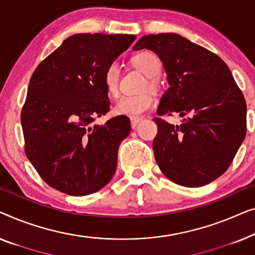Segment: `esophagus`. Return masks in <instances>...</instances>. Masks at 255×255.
I'll return each mask as SVG.
<instances>
[{"instance_id":"1","label":"esophagus","mask_w":255,"mask_h":255,"mask_svg":"<svg viewBox=\"0 0 255 255\" xmlns=\"http://www.w3.org/2000/svg\"><path fill=\"white\" fill-rule=\"evenodd\" d=\"M139 121H141V118H135V119H130V125H131V128L134 129L137 126Z\"/></svg>"}]
</instances>
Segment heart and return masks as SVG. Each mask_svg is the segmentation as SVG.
<instances>
[{
    "instance_id": "heart-1",
    "label": "heart",
    "mask_w": 255,
    "mask_h": 255,
    "mask_svg": "<svg viewBox=\"0 0 255 255\" xmlns=\"http://www.w3.org/2000/svg\"><path fill=\"white\" fill-rule=\"evenodd\" d=\"M132 63L137 67L143 74L148 77H151L149 82V87L153 88L156 82L153 77H157L162 71V63L156 54L152 52H141L132 56ZM119 77H120V67L118 62H111L104 73L103 82L106 92L110 96H117L119 91ZM155 104V98L150 93H143L137 96H123L118 100L113 107V112L117 116L128 117L131 119L139 118L143 113L149 111Z\"/></svg>"
}]
</instances>
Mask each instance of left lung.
<instances>
[{"mask_svg":"<svg viewBox=\"0 0 255 255\" xmlns=\"http://www.w3.org/2000/svg\"><path fill=\"white\" fill-rule=\"evenodd\" d=\"M143 48L158 55L170 85L157 114L182 118L180 125L153 119L156 162L175 184H209L228 170L245 138V98L220 56L181 35H143L132 49Z\"/></svg>","mask_w":255,"mask_h":255,"instance_id":"8db88e82","label":"left lung"}]
</instances>
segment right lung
Masks as SVG:
<instances>
[{
    "label": "right lung",
    "mask_w": 255,
    "mask_h": 255,
    "mask_svg": "<svg viewBox=\"0 0 255 255\" xmlns=\"http://www.w3.org/2000/svg\"><path fill=\"white\" fill-rule=\"evenodd\" d=\"M134 34L70 35L35 68L21 110L25 153L57 191L92 194L109 184L130 120L118 116L92 125L110 111L104 73L132 44Z\"/></svg>",
    "instance_id": "1"
}]
</instances>
